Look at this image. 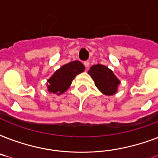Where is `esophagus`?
Segmentation results:
<instances>
[{"mask_svg": "<svg viewBox=\"0 0 158 158\" xmlns=\"http://www.w3.org/2000/svg\"><path fill=\"white\" fill-rule=\"evenodd\" d=\"M84 66L86 67V68H89V60H86V61H84Z\"/></svg>", "mask_w": 158, "mask_h": 158, "instance_id": "34e87169", "label": "esophagus"}]
</instances>
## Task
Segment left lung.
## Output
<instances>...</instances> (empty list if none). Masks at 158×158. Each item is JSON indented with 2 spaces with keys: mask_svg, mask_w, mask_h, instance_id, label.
<instances>
[{
  "mask_svg": "<svg viewBox=\"0 0 158 158\" xmlns=\"http://www.w3.org/2000/svg\"><path fill=\"white\" fill-rule=\"evenodd\" d=\"M89 74L94 79L97 88L106 95H113L117 91L120 80L113 74L112 70L102 64H98L90 68Z\"/></svg>",
  "mask_w": 158,
  "mask_h": 158,
  "instance_id": "8db88e82",
  "label": "left lung"
}]
</instances>
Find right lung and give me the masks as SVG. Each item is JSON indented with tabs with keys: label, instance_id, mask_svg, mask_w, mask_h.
I'll return each mask as SVG.
<instances>
[{
	"label": "right lung",
	"instance_id": "obj_1",
	"mask_svg": "<svg viewBox=\"0 0 158 158\" xmlns=\"http://www.w3.org/2000/svg\"><path fill=\"white\" fill-rule=\"evenodd\" d=\"M84 70V65L79 60L64 64L48 80V91L56 94H63L68 89L77 74Z\"/></svg>",
	"mask_w": 158,
	"mask_h": 158
}]
</instances>
